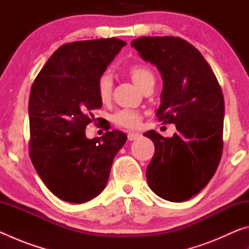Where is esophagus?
Returning <instances> with one entry per match:
<instances>
[{
    "instance_id": "1",
    "label": "esophagus",
    "mask_w": 249,
    "mask_h": 249,
    "mask_svg": "<svg viewBox=\"0 0 249 249\" xmlns=\"http://www.w3.org/2000/svg\"><path fill=\"white\" fill-rule=\"evenodd\" d=\"M140 136L141 135L138 134V133H135V132H129L128 134H127V138L129 141H135V140H137V138H140Z\"/></svg>"
}]
</instances>
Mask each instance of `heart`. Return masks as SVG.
Returning a JSON list of instances; mask_svg holds the SVG:
<instances>
[{
  "label": "heart",
  "instance_id": "b5f03b06",
  "mask_svg": "<svg viewBox=\"0 0 249 249\" xmlns=\"http://www.w3.org/2000/svg\"><path fill=\"white\" fill-rule=\"evenodd\" d=\"M127 73L134 83L142 91L150 83H155V74L148 66L142 64L132 65L127 68ZM96 93L102 103H108L112 99L113 80L108 73L101 75L96 83ZM116 126L124 128H136L142 123V114L135 109H121L112 116Z\"/></svg>",
  "mask_w": 249,
  "mask_h": 249
}]
</instances>
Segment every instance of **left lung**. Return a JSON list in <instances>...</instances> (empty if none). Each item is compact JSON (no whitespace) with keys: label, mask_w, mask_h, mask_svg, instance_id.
Instances as JSON below:
<instances>
[{"label":"left lung","mask_w":249,"mask_h":249,"mask_svg":"<svg viewBox=\"0 0 249 249\" xmlns=\"http://www.w3.org/2000/svg\"><path fill=\"white\" fill-rule=\"evenodd\" d=\"M132 47L157 67L163 80L157 116L178 132L144 135L155 154L146 171L151 190L171 202L199 193L215 174L223 151L224 96L212 68L195 46L180 37H141Z\"/></svg>","instance_id":"obj_1"}]
</instances>
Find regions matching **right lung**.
<instances>
[{"label":"right lung","instance_id":"add662e5","mask_svg":"<svg viewBox=\"0 0 249 249\" xmlns=\"http://www.w3.org/2000/svg\"><path fill=\"white\" fill-rule=\"evenodd\" d=\"M125 41L115 37L65 44L48 59L31 89L29 157L50 191L70 203L102 192L126 142L120 130L88 140L86 126L102 107L96 83Z\"/></svg>","mask_w":249,"mask_h":249}]
</instances>
